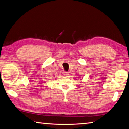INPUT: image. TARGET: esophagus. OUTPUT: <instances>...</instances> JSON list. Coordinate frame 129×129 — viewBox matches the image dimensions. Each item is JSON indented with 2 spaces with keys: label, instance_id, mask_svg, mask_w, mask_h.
I'll use <instances>...</instances> for the list:
<instances>
[{
  "label": "esophagus",
  "instance_id": "obj_1",
  "mask_svg": "<svg viewBox=\"0 0 129 129\" xmlns=\"http://www.w3.org/2000/svg\"><path fill=\"white\" fill-rule=\"evenodd\" d=\"M63 75H64V76H66V77H68V76H69V73L68 72H65V71H64L63 72Z\"/></svg>",
  "mask_w": 129,
  "mask_h": 129
}]
</instances>
